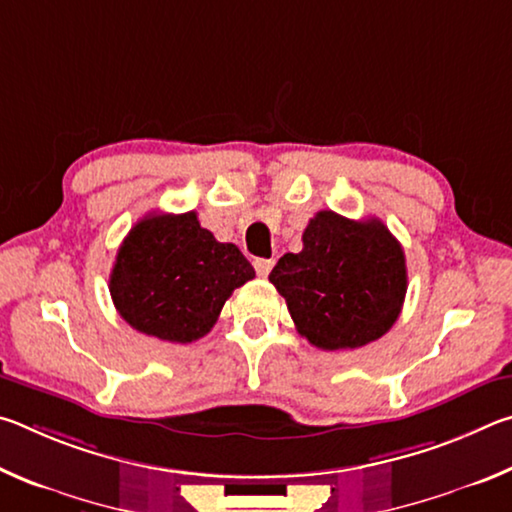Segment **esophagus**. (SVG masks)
Wrapping results in <instances>:
<instances>
[{
    "label": "esophagus",
    "mask_w": 512,
    "mask_h": 512,
    "mask_svg": "<svg viewBox=\"0 0 512 512\" xmlns=\"http://www.w3.org/2000/svg\"><path fill=\"white\" fill-rule=\"evenodd\" d=\"M273 264H275V259H255V262H253L257 275H262V277H266L268 273H271Z\"/></svg>",
    "instance_id": "obj_1"
}]
</instances>
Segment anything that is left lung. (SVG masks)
<instances>
[{"mask_svg":"<svg viewBox=\"0 0 512 512\" xmlns=\"http://www.w3.org/2000/svg\"><path fill=\"white\" fill-rule=\"evenodd\" d=\"M287 300L300 336L320 350H357L377 341L400 316L406 259L379 219L352 221L318 212L268 275Z\"/></svg>","mask_w":512,"mask_h":512,"instance_id":"left-lung-1","label":"left lung"}]
</instances>
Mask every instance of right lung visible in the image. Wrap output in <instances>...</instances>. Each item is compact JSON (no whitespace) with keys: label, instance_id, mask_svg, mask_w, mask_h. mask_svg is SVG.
<instances>
[{"label":"right lung","instance_id":"1","mask_svg":"<svg viewBox=\"0 0 512 512\" xmlns=\"http://www.w3.org/2000/svg\"><path fill=\"white\" fill-rule=\"evenodd\" d=\"M253 277L241 250L216 241L196 212H151L117 250L110 296L137 332L192 343L214 327L232 291Z\"/></svg>","mask_w":512,"mask_h":512}]
</instances>
